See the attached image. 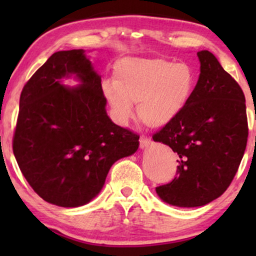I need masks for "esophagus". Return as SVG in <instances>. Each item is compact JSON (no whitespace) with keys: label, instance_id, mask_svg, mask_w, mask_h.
Segmentation results:
<instances>
[{"label":"esophagus","instance_id":"obj_1","mask_svg":"<svg viewBox=\"0 0 256 256\" xmlns=\"http://www.w3.org/2000/svg\"><path fill=\"white\" fill-rule=\"evenodd\" d=\"M150 144H152V141H150L149 138H140V146H141L142 149L143 148H146V146H150Z\"/></svg>","mask_w":256,"mask_h":256}]
</instances>
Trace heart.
Segmentation results:
<instances>
[{
	"instance_id": "1",
	"label": "heart",
	"mask_w": 256,
	"mask_h": 256,
	"mask_svg": "<svg viewBox=\"0 0 256 256\" xmlns=\"http://www.w3.org/2000/svg\"><path fill=\"white\" fill-rule=\"evenodd\" d=\"M196 73L185 62L164 58H124L114 66V80L102 82V94L115 121L126 124L138 115L152 128L166 127L185 110L194 92Z\"/></svg>"
}]
</instances>
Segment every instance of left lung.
<instances>
[{
    "label": "left lung",
    "mask_w": 256,
    "mask_h": 256,
    "mask_svg": "<svg viewBox=\"0 0 256 256\" xmlns=\"http://www.w3.org/2000/svg\"><path fill=\"white\" fill-rule=\"evenodd\" d=\"M200 74L185 110L152 136L177 154V177L156 188L166 204L204 206L230 186L248 138L242 90L208 50L197 52Z\"/></svg>",
    "instance_id": "obj_1"
}]
</instances>
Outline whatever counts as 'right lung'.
<instances>
[{
  "label": "right lung",
  "instance_id": "1",
  "mask_svg": "<svg viewBox=\"0 0 256 256\" xmlns=\"http://www.w3.org/2000/svg\"><path fill=\"white\" fill-rule=\"evenodd\" d=\"M73 76L76 88L62 84ZM101 76L82 48L58 51L23 87L12 150L34 191L50 204L78 208L104 188L110 166L138 138L106 112Z\"/></svg>",
  "mask_w": 256,
  "mask_h": 256
}]
</instances>
